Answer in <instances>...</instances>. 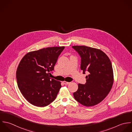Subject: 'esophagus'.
<instances>
[{"label":"esophagus","mask_w":132,"mask_h":132,"mask_svg":"<svg viewBox=\"0 0 132 132\" xmlns=\"http://www.w3.org/2000/svg\"><path fill=\"white\" fill-rule=\"evenodd\" d=\"M63 83L65 85H68L69 84H70V82H66V81H63Z\"/></svg>","instance_id":"esophagus-1"}]
</instances>
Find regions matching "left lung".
I'll list each match as a JSON object with an SVG mask.
<instances>
[{"mask_svg":"<svg viewBox=\"0 0 132 132\" xmlns=\"http://www.w3.org/2000/svg\"><path fill=\"white\" fill-rule=\"evenodd\" d=\"M72 47L81 57V69L87 72L86 82L79 84L73 97L80 104L92 106L101 102L108 96L114 82L111 62L108 55L100 49L85 46Z\"/></svg>","mask_w":132,"mask_h":132,"instance_id":"obj_1","label":"left lung"}]
</instances>
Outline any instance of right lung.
<instances>
[{"label":"right lung","instance_id":"obj_1","mask_svg":"<svg viewBox=\"0 0 132 132\" xmlns=\"http://www.w3.org/2000/svg\"><path fill=\"white\" fill-rule=\"evenodd\" d=\"M64 48L53 47L31 51L20 61L16 71L18 87L32 105L44 107L55 99L61 84L49 75Z\"/></svg>","mask_w":132,"mask_h":132}]
</instances>
